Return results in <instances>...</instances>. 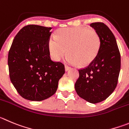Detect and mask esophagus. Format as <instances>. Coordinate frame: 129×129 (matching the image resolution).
Here are the masks:
<instances>
[{
  "mask_svg": "<svg viewBox=\"0 0 129 129\" xmlns=\"http://www.w3.org/2000/svg\"><path fill=\"white\" fill-rule=\"evenodd\" d=\"M65 69H66V71H68L69 69H71V67L67 66H65Z\"/></svg>",
  "mask_w": 129,
  "mask_h": 129,
  "instance_id": "obj_1",
  "label": "esophagus"
}]
</instances>
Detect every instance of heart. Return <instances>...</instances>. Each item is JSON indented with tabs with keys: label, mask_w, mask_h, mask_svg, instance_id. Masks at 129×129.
Returning <instances> with one entry per match:
<instances>
[{
	"label": "heart",
	"mask_w": 129,
	"mask_h": 129,
	"mask_svg": "<svg viewBox=\"0 0 129 129\" xmlns=\"http://www.w3.org/2000/svg\"><path fill=\"white\" fill-rule=\"evenodd\" d=\"M101 45V39L95 31L80 26L60 29L48 41L50 55L54 60H60L67 49L66 61L80 66H88L94 60Z\"/></svg>",
	"instance_id": "b5f03b06"
}]
</instances>
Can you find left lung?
I'll use <instances>...</instances> for the list:
<instances>
[{
	"label": "left lung",
	"instance_id": "obj_1",
	"mask_svg": "<svg viewBox=\"0 0 129 129\" xmlns=\"http://www.w3.org/2000/svg\"><path fill=\"white\" fill-rule=\"evenodd\" d=\"M101 39V49L94 60L79 70V76L75 83L76 93L81 98L92 104L106 99L118 83L121 58L115 36L105 24L92 23Z\"/></svg>",
	"mask_w": 129,
	"mask_h": 129
}]
</instances>
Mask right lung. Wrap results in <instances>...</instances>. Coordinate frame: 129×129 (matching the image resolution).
<instances>
[{"mask_svg": "<svg viewBox=\"0 0 129 129\" xmlns=\"http://www.w3.org/2000/svg\"><path fill=\"white\" fill-rule=\"evenodd\" d=\"M51 27L24 26L14 37L8 53L9 77L19 94L25 99L41 101L56 92L64 65L51 60L48 41Z\"/></svg>", "mask_w": 129, "mask_h": 129, "instance_id": "1", "label": "right lung"}]
</instances>
